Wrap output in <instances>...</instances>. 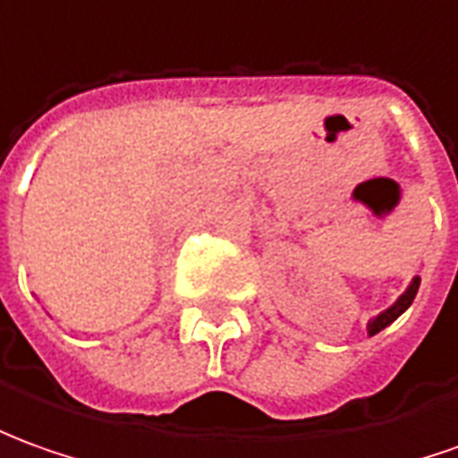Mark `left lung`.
Here are the masks:
<instances>
[{
    "label": "left lung",
    "mask_w": 458,
    "mask_h": 458,
    "mask_svg": "<svg viewBox=\"0 0 458 458\" xmlns=\"http://www.w3.org/2000/svg\"><path fill=\"white\" fill-rule=\"evenodd\" d=\"M419 283H421L419 278H413L411 285L406 288V293L401 295V298L396 301V303H394V306L386 308L384 313H378L376 318L369 320V335H376L378 331H384L386 326H391V323L399 318V316L403 313V310H406V308L411 306L413 298H416V293H419Z\"/></svg>",
    "instance_id": "left-lung-1"
}]
</instances>
